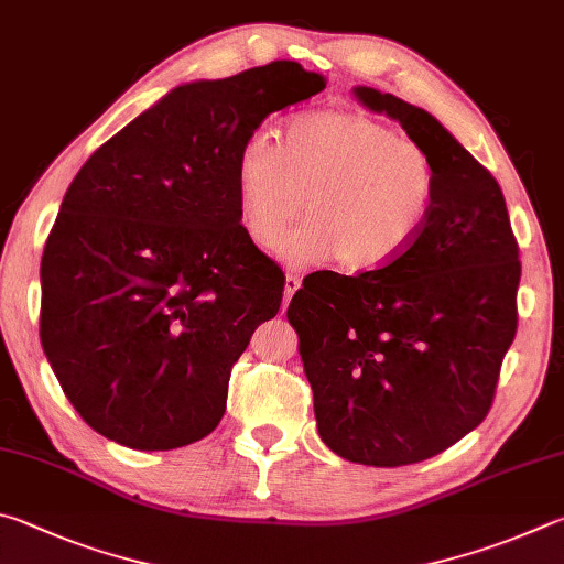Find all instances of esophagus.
Returning a JSON list of instances; mask_svg holds the SVG:
<instances>
[{
    "mask_svg": "<svg viewBox=\"0 0 564 564\" xmlns=\"http://www.w3.org/2000/svg\"><path fill=\"white\" fill-rule=\"evenodd\" d=\"M302 288V280H300V276L297 274H288V276H284V300H292V294L294 292H297Z\"/></svg>",
    "mask_w": 564,
    "mask_h": 564,
    "instance_id": "1",
    "label": "esophagus"
}]
</instances>
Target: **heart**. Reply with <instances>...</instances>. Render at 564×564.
<instances>
[{
  "instance_id": "1",
  "label": "heart",
  "mask_w": 564,
  "mask_h": 564,
  "mask_svg": "<svg viewBox=\"0 0 564 564\" xmlns=\"http://www.w3.org/2000/svg\"><path fill=\"white\" fill-rule=\"evenodd\" d=\"M438 183L426 148L361 111L294 116L276 141L254 133L235 158L240 223L257 247L272 250L305 205L311 220L276 246L292 267L383 270L426 230Z\"/></svg>"
}]
</instances>
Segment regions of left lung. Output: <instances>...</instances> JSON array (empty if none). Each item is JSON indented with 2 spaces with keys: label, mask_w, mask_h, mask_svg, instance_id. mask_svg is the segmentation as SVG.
I'll return each instance as SVG.
<instances>
[{
  "label": "left lung",
  "mask_w": 564,
  "mask_h": 564,
  "mask_svg": "<svg viewBox=\"0 0 564 564\" xmlns=\"http://www.w3.org/2000/svg\"><path fill=\"white\" fill-rule=\"evenodd\" d=\"M354 96L433 155L436 207L397 262L302 284L288 319L322 441L351 463L397 468L488 416L518 329L520 260L498 181L436 116L371 86Z\"/></svg>",
  "instance_id": "8db88e82"
}]
</instances>
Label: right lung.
I'll return each instance as SVG.
<instances>
[{"label": "right lung", "instance_id": "obj_1", "mask_svg": "<svg viewBox=\"0 0 564 564\" xmlns=\"http://www.w3.org/2000/svg\"><path fill=\"white\" fill-rule=\"evenodd\" d=\"M327 86L297 62L175 86L88 158L42 257V347L88 426L171 451L220 423L284 274L240 225L235 158Z\"/></svg>", "mask_w": 564, "mask_h": 564}]
</instances>
